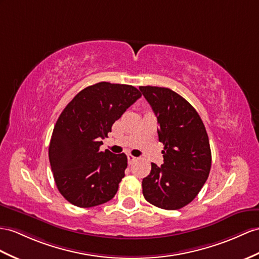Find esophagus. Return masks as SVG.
I'll return each mask as SVG.
<instances>
[{
	"label": "esophagus",
	"instance_id": "obj_1",
	"mask_svg": "<svg viewBox=\"0 0 259 259\" xmlns=\"http://www.w3.org/2000/svg\"><path fill=\"white\" fill-rule=\"evenodd\" d=\"M127 159H128V163H133L134 161L137 160L136 157H134L133 155H127Z\"/></svg>",
	"mask_w": 259,
	"mask_h": 259
}]
</instances>
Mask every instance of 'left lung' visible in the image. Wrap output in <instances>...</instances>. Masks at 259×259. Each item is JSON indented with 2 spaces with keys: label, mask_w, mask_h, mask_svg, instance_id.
Returning a JSON list of instances; mask_svg holds the SVG:
<instances>
[{
  "label": "left lung",
  "mask_w": 259,
  "mask_h": 259,
  "mask_svg": "<svg viewBox=\"0 0 259 259\" xmlns=\"http://www.w3.org/2000/svg\"><path fill=\"white\" fill-rule=\"evenodd\" d=\"M158 121V137L165 147L163 163L151 162L143 179V194L160 209L178 210L197 197L209 177L211 149L198 112L178 93L160 87H140Z\"/></svg>",
  "instance_id": "1"
}]
</instances>
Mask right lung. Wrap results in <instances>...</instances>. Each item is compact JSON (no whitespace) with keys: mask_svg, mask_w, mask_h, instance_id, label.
<instances>
[{"mask_svg":"<svg viewBox=\"0 0 259 259\" xmlns=\"http://www.w3.org/2000/svg\"><path fill=\"white\" fill-rule=\"evenodd\" d=\"M141 97L133 85L99 82L81 90L61 112L48 154L56 186L73 205L103 204L117 192L127 157L101 151V138Z\"/></svg>","mask_w":259,"mask_h":259,"instance_id":"1","label":"right lung"}]
</instances>
